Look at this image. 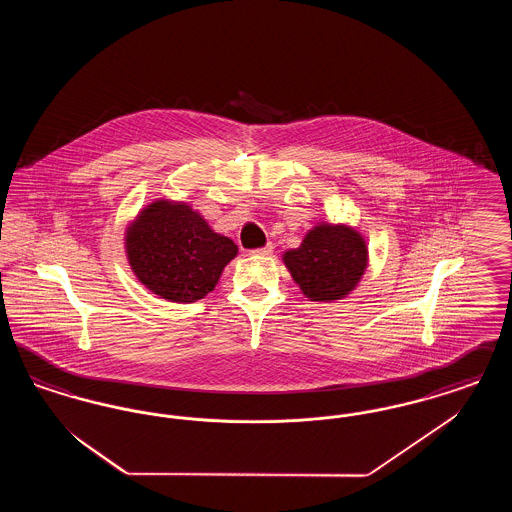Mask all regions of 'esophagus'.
I'll list each match as a JSON object with an SVG mask.
<instances>
[{
	"instance_id": "esophagus-1",
	"label": "esophagus",
	"mask_w": 512,
	"mask_h": 512,
	"mask_svg": "<svg viewBox=\"0 0 512 512\" xmlns=\"http://www.w3.org/2000/svg\"><path fill=\"white\" fill-rule=\"evenodd\" d=\"M272 251H274L272 244H267L265 247H261V249H253V251H251V255H261V257H265V255H270Z\"/></svg>"
}]
</instances>
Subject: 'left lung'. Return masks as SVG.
Instances as JSON below:
<instances>
[{"label": "left lung", "instance_id": "obj_1", "mask_svg": "<svg viewBox=\"0 0 512 512\" xmlns=\"http://www.w3.org/2000/svg\"><path fill=\"white\" fill-rule=\"evenodd\" d=\"M282 261L301 293L318 303H334L357 290L368 268L365 236L345 222L320 220Z\"/></svg>", "mask_w": 512, "mask_h": 512}]
</instances>
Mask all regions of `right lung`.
<instances>
[{
	"label": "right lung",
	"instance_id": "obj_1",
	"mask_svg": "<svg viewBox=\"0 0 512 512\" xmlns=\"http://www.w3.org/2000/svg\"><path fill=\"white\" fill-rule=\"evenodd\" d=\"M124 253L142 286L172 303H194L219 284L238 245L186 201L157 197L124 230Z\"/></svg>",
	"mask_w": 512,
	"mask_h": 512
}]
</instances>
